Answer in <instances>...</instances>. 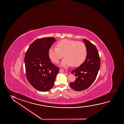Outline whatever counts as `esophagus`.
I'll list each match as a JSON object with an SVG mask.
<instances>
[{
	"label": "esophagus",
	"mask_w": 124,
	"mask_h": 124,
	"mask_svg": "<svg viewBox=\"0 0 124 124\" xmlns=\"http://www.w3.org/2000/svg\"><path fill=\"white\" fill-rule=\"evenodd\" d=\"M59 72H64V70L62 69H61L59 70Z\"/></svg>",
	"instance_id": "1"
}]
</instances>
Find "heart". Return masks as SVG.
Masks as SVG:
<instances>
[{
    "label": "heart",
    "mask_w": 124,
    "mask_h": 124,
    "mask_svg": "<svg viewBox=\"0 0 124 124\" xmlns=\"http://www.w3.org/2000/svg\"><path fill=\"white\" fill-rule=\"evenodd\" d=\"M60 65L63 67L78 66L84 61L87 55L86 46L80 41L63 39L56 44V47L52 46L48 51V55L53 63H57L63 57Z\"/></svg>",
    "instance_id": "heart-1"
}]
</instances>
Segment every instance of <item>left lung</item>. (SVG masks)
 <instances>
[{
  "label": "left lung",
  "instance_id": "8db88e82",
  "mask_svg": "<svg viewBox=\"0 0 124 124\" xmlns=\"http://www.w3.org/2000/svg\"><path fill=\"white\" fill-rule=\"evenodd\" d=\"M83 41L86 47V58L80 66L71 72L76 78L75 81L70 83V86L77 91L85 90L92 85L100 66V58L96 47L86 39H83Z\"/></svg>",
  "mask_w": 124,
  "mask_h": 124
}]
</instances>
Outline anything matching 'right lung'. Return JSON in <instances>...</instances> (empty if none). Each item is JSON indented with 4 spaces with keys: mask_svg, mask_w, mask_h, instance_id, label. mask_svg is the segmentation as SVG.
Listing matches in <instances>:
<instances>
[{
    "mask_svg": "<svg viewBox=\"0 0 124 124\" xmlns=\"http://www.w3.org/2000/svg\"><path fill=\"white\" fill-rule=\"evenodd\" d=\"M54 38L36 39L29 46L24 62L26 74L30 83L40 92L52 88L60 69L50 61L48 51L56 41Z\"/></svg>",
    "mask_w": 124,
    "mask_h": 124,
    "instance_id": "1",
    "label": "right lung"
}]
</instances>
